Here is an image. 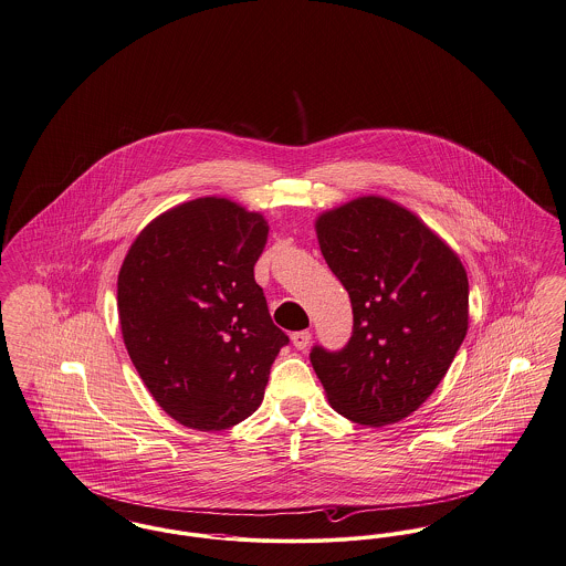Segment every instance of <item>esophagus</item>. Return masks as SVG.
Masks as SVG:
<instances>
[{
  "mask_svg": "<svg viewBox=\"0 0 566 566\" xmlns=\"http://www.w3.org/2000/svg\"><path fill=\"white\" fill-rule=\"evenodd\" d=\"M291 339H293V346L295 348H307V344H310V339H312V333L307 332V329H303V332H295L291 335Z\"/></svg>",
  "mask_w": 566,
  "mask_h": 566,
  "instance_id": "esophagus-1",
  "label": "esophagus"
}]
</instances>
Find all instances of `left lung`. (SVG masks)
<instances>
[{
  "mask_svg": "<svg viewBox=\"0 0 566 566\" xmlns=\"http://www.w3.org/2000/svg\"><path fill=\"white\" fill-rule=\"evenodd\" d=\"M327 265L353 303L348 344L310 361L342 417L382 428L415 412L444 378L468 332L460 256L412 211L359 197L316 218Z\"/></svg>",
  "mask_w": 566,
  "mask_h": 566,
  "instance_id": "left-lung-1",
  "label": "left lung"
}]
</instances>
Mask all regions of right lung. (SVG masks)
Masks as SVG:
<instances>
[{
    "mask_svg": "<svg viewBox=\"0 0 566 566\" xmlns=\"http://www.w3.org/2000/svg\"><path fill=\"white\" fill-rule=\"evenodd\" d=\"M266 234L265 216L239 202L188 200L154 218L119 269L128 355L160 408L190 430L248 419L289 344L254 280Z\"/></svg>",
    "mask_w": 566,
    "mask_h": 566,
    "instance_id": "1",
    "label": "right lung"
}]
</instances>
